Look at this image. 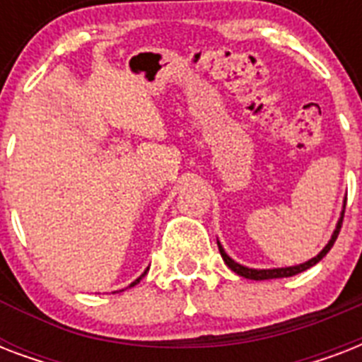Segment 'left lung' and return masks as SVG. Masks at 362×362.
Returning a JSON list of instances; mask_svg holds the SVG:
<instances>
[{"label": "left lung", "instance_id": "left-lung-1", "mask_svg": "<svg viewBox=\"0 0 362 362\" xmlns=\"http://www.w3.org/2000/svg\"><path fill=\"white\" fill-rule=\"evenodd\" d=\"M344 209H346V204H344ZM342 220H344V212L342 216H340V220H338L337 223V229H334V233H332L331 240H329V244H327L323 250H321L315 257H312L310 261H306V263L303 264H297V267H286V269H247V267H242V264H238L237 261H233L229 255L226 253V250L221 247V244L218 242V247H220V253L221 257H223V261H226V264L229 267V269L233 270V272H237L238 276H242V278H247V280H272V278H289V276H295L298 274V272H303V270L310 269V267H314L315 263H320L321 259L325 257L327 253H329V250L332 247V244H334V240L338 238V233H340V227H342Z\"/></svg>", "mask_w": 362, "mask_h": 362}]
</instances>
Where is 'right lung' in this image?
Wrapping results in <instances>:
<instances>
[{"label": "right lung", "instance_id": "add662e5", "mask_svg": "<svg viewBox=\"0 0 362 362\" xmlns=\"http://www.w3.org/2000/svg\"><path fill=\"white\" fill-rule=\"evenodd\" d=\"M144 274H146V270H144ZM144 274H141V276H139V278H136V280H135V281H133V284H131V286H129V287L136 286V284H139V281H141V280H142V278H144Z\"/></svg>", "mask_w": 362, "mask_h": 362}]
</instances>
